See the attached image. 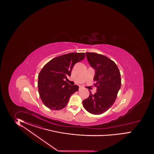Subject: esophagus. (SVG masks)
<instances>
[{
	"mask_svg": "<svg viewBox=\"0 0 154 154\" xmlns=\"http://www.w3.org/2000/svg\"><path fill=\"white\" fill-rule=\"evenodd\" d=\"M82 89H83V88H82V86H79V90H82Z\"/></svg>",
	"mask_w": 154,
	"mask_h": 154,
	"instance_id": "esophagus-1",
	"label": "esophagus"
}]
</instances>
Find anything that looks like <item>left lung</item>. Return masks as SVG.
<instances>
[{
  "label": "left lung",
  "mask_w": 154,
  "mask_h": 154,
  "mask_svg": "<svg viewBox=\"0 0 154 154\" xmlns=\"http://www.w3.org/2000/svg\"><path fill=\"white\" fill-rule=\"evenodd\" d=\"M87 60L95 70L94 81L97 93L89 90V97L82 101L84 108L93 115H100L112 107L121 88V75L114 61L94 52H86Z\"/></svg>",
  "instance_id": "obj_1"
}]
</instances>
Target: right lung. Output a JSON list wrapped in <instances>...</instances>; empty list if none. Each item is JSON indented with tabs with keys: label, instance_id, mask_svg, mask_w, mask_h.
<instances>
[{
	"label": "right lung",
	"instance_id": "add662e5",
	"mask_svg": "<svg viewBox=\"0 0 154 154\" xmlns=\"http://www.w3.org/2000/svg\"><path fill=\"white\" fill-rule=\"evenodd\" d=\"M85 57L82 52L69 53L52 59L43 67L38 75V88L47 107L60 110L67 105L70 96L79 90V86H72L64 79L70 76L75 64Z\"/></svg>",
	"mask_w": 154,
	"mask_h": 154
}]
</instances>
